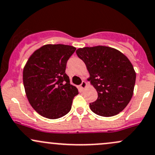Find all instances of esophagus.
<instances>
[{
  "mask_svg": "<svg viewBox=\"0 0 155 155\" xmlns=\"http://www.w3.org/2000/svg\"><path fill=\"white\" fill-rule=\"evenodd\" d=\"M87 87V83L85 81H83L81 84H80V87H81V89H82V90L83 89L86 88Z\"/></svg>",
  "mask_w": 155,
  "mask_h": 155,
  "instance_id": "esophagus-1",
  "label": "esophagus"
}]
</instances>
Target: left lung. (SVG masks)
<instances>
[{"label":"left lung","instance_id":"left-lung-1","mask_svg":"<svg viewBox=\"0 0 155 155\" xmlns=\"http://www.w3.org/2000/svg\"><path fill=\"white\" fill-rule=\"evenodd\" d=\"M76 52L86 65L90 74L87 81L98 95L90 104L91 111L106 117L123 111L133 97L136 78L128 58L114 48L105 46L79 48Z\"/></svg>","mask_w":155,"mask_h":155}]
</instances>
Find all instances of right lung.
<instances>
[{
    "label": "right lung",
    "instance_id": "obj_1",
    "mask_svg": "<svg viewBox=\"0 0 155 155\" xmlns=\"http://www.w3.org/2000/svg\"><path fill=\"white\" fill-rule=\"evenodd\" d=\"M76 47L65 44H46L36 49L23 68V84L30 104L39 114L50 120L70 111L76 87L65 74L68 60Z\"/></svg>",
    "mask_w": 155,
    "mask_h": 155
}]
</instances>
